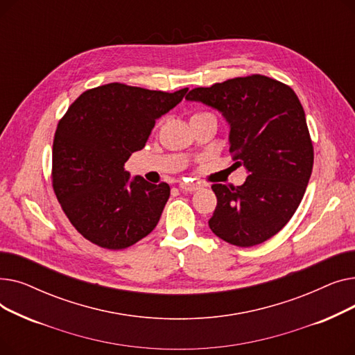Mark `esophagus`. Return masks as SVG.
<instances>
[{
	"instance_id": "obj_1",
	"label": "esophagus",
	"mask_w": 355,
	"mask_h": 355,
	"mask_svg": "<svg viewBox=\"0 0 355 355\" xmlns=\"http://www.w3.org/2000/svg\"><path fill=\"white\" fill-rule=\"evenodd\" d=\"M180 189L181 191H187V193H191V191H196L200 189V184H196V182H180Z\"/></svg>"
}]
</instances>
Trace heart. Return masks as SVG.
<instances>
[{
    "label": "heart",
    "instance_id": "b5f03b06",
    "mask_svg": "<svg viewBox=\"0 0 355 355\" xmlns=\"http://www.w3.org/2000/svg\"><path fill=\"white\" fill-rule=\"evenodd\" d=\"M200 115H204V112H196V114H193V115H191V119H193V118H196V116H200ZM159 125H161V121H159V122H158V125H157V128H158V126H159Z\"/></svg>",
    "mask_w": 355,
    "mask_h": 355
}]
</instances>
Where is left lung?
Returning <instances> with one entry per match:
<instances>
[{
    "label": "left lung",
    "mask_w": 355,
    "mask_h": 355,
    "mask_svg": "<svg viewBox=\"0 0 355 355\" xmlns=\"http://www.w3.org/2000/svg\"><path fill=\"white\" fill-rule=\"evenodd\" d=\"M185 99L225 115L232 168L249 173L243 185H211V232L239 248L263 243L292 218L312 173L313 145L300 99L291 86L263 74L194 87Z\"/></svg>",
    "instance_id": "obj_1"
}]
</instances>
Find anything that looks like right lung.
<instances>
[{
  "label": "right lung",
  "instance_id": "obj_1",
  "mask_svg": "<svg viewBox=\"0 0 355 355\" xmlns=\"http://www.w3.org/2000/svg\"><path fill=\"white\" fill-rule=\"evenodd\" d=\"M187 90L109 83L83 92L59 121L51 185L71 226L93 245L126 249L155 229L170 185L129 181L125 162Z\"/></svg>",
  "mask_w": 355,
  "mask_h": 355
}]
</instances>
